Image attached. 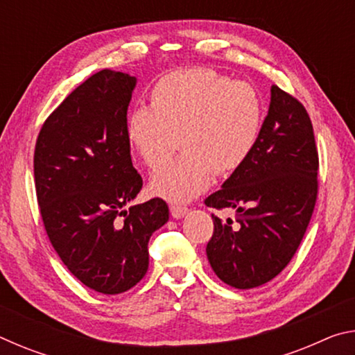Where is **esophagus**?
Here are the masks:
<instances>
[{
    "mask_svg": "<svg viewBox=\"0 0 355 355\" xmlns=\"http://www.w3.org/2000/svg\"><path fill=\"white\" fill-rule=\"evenodd\" d=\"M189 211L188 207H182V205H172L171 207V214L173 216L175 219L183 218V216Z\"/></svg>",
    "mask_w": 355,
    "mask_h": 355,
    "instance_id": "34e87169",
    "label": "esophagus"
}]
</instances>
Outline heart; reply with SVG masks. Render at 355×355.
Masks as SVG:
<instances>
[{
  "label": "heart",
  "instance_id": "b5f03b06",
  "mask_svg": "<svg viewBox=\"0 0 355 355\" xmlns=\"http://www.w3.org/2000/svg\"><path fill=\"white\" fill-rule=\"evenodd\" d=\"M264 120L260 94L209 69H183L159 78L150 107H137L127 139L148 169L156 171L180 146L184 152L152 178L153 194L188 202L205 191L214 173L230 175L257 147Z\"/></svg>",
  "mask_w": 355,
  "mask_h": 355
}]
</instances>
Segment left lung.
Returning <instances> with one entry per match:
<instances>
[{
	"mask_svg": "<svg viewBox=\"0 0 355 355\" xmlns=\"http://www.w3.org/2000/svg\"><path fill=\"white\" fill-rule=\"evenodd\" d=\"M320 158L309 112L279 86L257 147L222 189L205 199L216 209L235 208L236 224L211 214L207 257L216 275L249 290L279 275L307 232L318 197Z\"/></svg>",
	"mask_w": 355,
	"mask_h": 355,
	"instance_id": "obj_1",
	"label": "left lung"
}]
</instances>
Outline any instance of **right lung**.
<instances>
[{"instance_id": "1", "label": "right lung", "mask_w": 355, "mask_h": 355, "mask_svg": "<svg viewBox=\"0 0 355 355\" xmlns=\"http://www.w3.org/2000/svg\"><path fill=\"white\" fill-rule=\"evenodd\" d=\"M136 78L100 70L42 125L34 183L46 235L69 271L94 291L119 294L148 269V239L169 220L155 197L123 209L142 189L127 139Z\"/></svg>"}]
</instances>
